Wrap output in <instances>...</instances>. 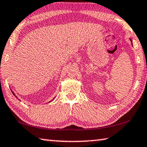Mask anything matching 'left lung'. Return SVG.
<instances>
[{
  "instance_id": "1",
  "label": "left lung",
  "mask_w": 147,
  "mask_h": 147,
  "mask_svg": "<svg viewBox=\"0 0 147 147\" xmlns=\"http://www.w3.org/2000/svg\"><path fill=\"white\" fill-rule=\"evenodd\" d=\"M130 41H131V42H132V40H131V39H130Z\"/></svg>"
}]
</instances>
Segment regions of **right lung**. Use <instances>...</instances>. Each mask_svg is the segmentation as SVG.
I'll use <instances>...</instances> for the list:
<instances>
[{
	"label": "right lung",
	"mask_w": 147,
	"mask_h": 147,
	"mask_svg": "<svg viewBox=\"0 0 147 147\" xmlns=\"http://www.w3.org/2000/svg\"><path fill=\"white\" fill-rule=\"evenodd\" d=\"M11 92H12V94H13V95H14V96H15V97H17V98H18V97H17V96H15V93H14V92H13V91H12V90H11ZM53 99H52V100H51V101H53ZM51 101H49V102H51Z\"/></svg>",
	"instance_id": "1"
}]
</instances>
